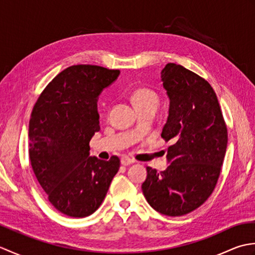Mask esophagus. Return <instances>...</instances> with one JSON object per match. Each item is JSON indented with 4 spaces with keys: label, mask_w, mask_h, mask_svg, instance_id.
I'll return each mask as SVG.
<instances>
[{
    "label": "esophagus",
    "mask_w": 255,
    "mask_h": 255,
    "mask_svg": "<svg viewBox=\"0 0 255 255\" xmlns=\"http://www.w3.org/2000/svg\"><path fill=\"white\" fill-rule=\"evenodd\" d=\"M121 163H122L123 165H129V164L134 163V160L129 159L128 156H124V158H122V160H121Z\"/></svg>",
    "instance_id": "34e87169"
}]
</instances>
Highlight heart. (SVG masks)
<instances>
[{
    "label": "heart",
    "instance_id": "1",
    "mask_svg": "<svg viewBox=\"0 0 255 255\" xmlns=\"http://www.w3.org/2000/svg\"><path fill=\"white\" fill-rule=\"evenodd\" d=\"M131 101L137 111L149 107L156 108L159 104V96L151 89L139 88L132 92Z\"/></svg>",
    "mask_w": 255,
    "mask_h": 255
}]
</instances>
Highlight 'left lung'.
<instances>
[{"instance_id":"8db88e82","label":"left lung","mask_w":255,"mask_h":255,"mask_svg":"<svg viewBox=\"0 0 255 255\" xmlns=\"http://www.w3.org/2000/svg\"><path fill=\"white\" fill-rule=\"evenodd\" d=\"M161 81L170 99L161 137L167 148L165 171L147 167L142 193L162 215L177 217L203 205L215 189L226 154L228 132L215 91L196 73L167 63Z\"/></svg>"}]
</instances>
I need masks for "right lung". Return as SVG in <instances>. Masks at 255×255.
<instances>
[{
  "mask_svg": "<svg viewBox=\"0 0 255 255\" xmlns=\"http://www.w3.org/2000/svg\"><path fill=\"white\" fill-rule=\"evenodd\" d=\"M119 73L91 64L69 67L46 86L32 108V171L53 207L69 217L93 214L119 170L116 155L108 161L90 156V141L101 129L97 99Z\"/></svg>",
  "mask_w": 255,
  "mask_h": 255,
  "instance_id": "add662e5",
  "label": "right lung"
}]
</instances>
